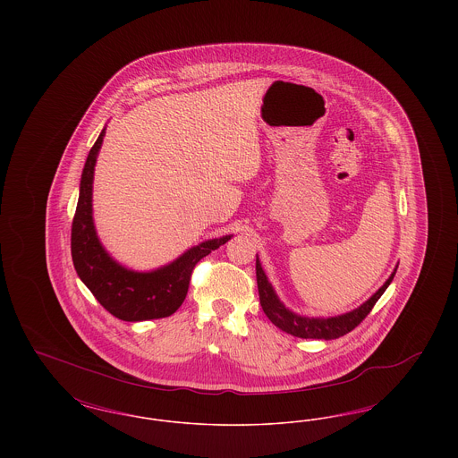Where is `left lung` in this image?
Returning <instances> with one entry per match:
<instances>
[{"mask_svg":"<svg viewBox=\"0 0 458 458\" xmlns=\"http://www.w3.org/2000/svg\"><path fill=\"white\" fill-rule=\"evenodd\" d=\"M396 271H393L392 276L386 280V284H383L368 302L360 305L359 309L336 316V318H327V319H309V318H301L293 312H290L284 307L273 286L267 282L264 271H262L259 259H256V278H258V290H259V301H261L262 310L264 314L269 318V321L275 327H280L282 331H286L293 336L299 338H316V340H335L340 338L344 335L350 333L353 327H359L366 316L372 310L374 304L377 302V299L385 293V290L388 288V284H392L393 276Z\"/></svg>","mask_w":458,"mask_h":458,"instance_id":"1","label":"left lung"}]
</instances>
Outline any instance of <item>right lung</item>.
I'll use <instances>...</instances> for the list:
<instances>
[{
  "mask_svg": "<svg viewBox=\"0 0 458 458\" xmlns=\"http://www.w3.org/2000/svg\"><path fill=\"white\" fill-rule=\"evenodd\" d=\"M105 131L89 151L81 180V194L72 221V259L79 278L109 314L122 321L168 318L187 297L197 262L232 235L208 240L187 250L176 261L151 273H135L116 264L99 243L92 223V178Z\"/></svg>",
  "mask_w": 458,
  "mask_h": 458,
  "instance_id": "1",
  "label": "right lung"
}]
</instances>
